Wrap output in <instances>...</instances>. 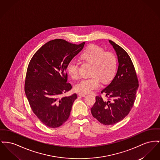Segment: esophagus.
<instances>
[{
	"label": "esophagus",
	"instance_id": "obj_1",
	"mask_svg": "<svg viewBox=\"0 0 160 160\" xmlns=\"http://www.w3.org/2000/svg\"><path fill=\"white\" fill-rule=\"evenodd\" d=\"M78 95L80 96V97H85V96H86V94H83V93H79Z\"/></svg>",
	"mask_w": 160,
	"mask_h": 160
}]
</instances>
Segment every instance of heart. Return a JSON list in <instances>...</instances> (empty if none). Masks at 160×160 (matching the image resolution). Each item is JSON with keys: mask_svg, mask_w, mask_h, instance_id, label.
Segmentation results:
<instances>
[{"mask_svg": "<svg viewBox=\"0 0 160 160\" xmlns=\"http://www.w3.org/2000/svg\"><path fill=\"white\" fill-rule=\"evenodd\" d=\"M81 57L86 62L92 63L91 69L92 76L83 78L75 85V89L80 92L89 93L101 86V79L104 83L109 82L115 74L117 61L114 54L105 51L103 48L91 45L82 52ZM66 71L73 78L78 77L79 63L75 59L70 60L66 65Z\"/></svg>", "mask_w": 160, "mask_h": 160, "instance_id": "b5f03b06", "label": "heart"}]
</instances>
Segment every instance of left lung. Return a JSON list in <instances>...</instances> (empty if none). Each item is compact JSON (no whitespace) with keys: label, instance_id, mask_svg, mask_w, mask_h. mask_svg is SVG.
Here are the masks:
<instances>
[{"label":"left lung","instance_id":"8db88e82","mask_svg":"<svg viewBox=\"0 0 160 160\" xmlns=\"http://www.w3.org/2000/svg\"><path fill=\"white\" fill-rule=\"evenodd\" d=\"M115 50L118 68L111 83L96 96V102L91 108L92 116L104 125H112L122 121L130 112L136 98L138 80L131 58L127 52L109 40Z\"/></svg>","mask_w":160,"mask_h":160}]
</instances>
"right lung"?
Returning a JSON list of instances; mask_svg holds the SVG:
<instances>
[{"label":"right lung","mask_w":160,"mask_h":160,"mask_svg":"<svg viewBox=\"0 0 160 160\" xmlns=\"http://www.w3.org/2000/svg\"><path fill=\"white\" fill-rule=\"evenodd\" d=\"M85 43L76 45L60 38L50 40L38 49L29 63L25 94L32 112L49 128L62 126L70 115L77 96L61 97L72 88L67 83L66 65Z\"/></svg>","instance_id":"obj_1"}]
</instances>
